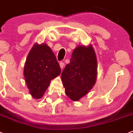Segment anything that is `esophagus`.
<instances>
[{
	"label": "esophagus",
	"instance_id": "34e87169",
	"mask_svg": "<svg viewBox=\"0 0 133 133\" xmlns=\"http://www.w3.org/2000/svg\"><path fill=\"white\" fill-rule=\"evenodd\" d=\"M59 65H60V67L61 69H63V68L64 67V65H65V64H64V62H61L60 63H59Z\"/></svg>",
	"mask_w": 133,
	"mask_h": 133
}]
</instances>
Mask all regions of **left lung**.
<instances>
[{
  "label": "left lung",
  "mask_w": 133,
  "mask_h": 133,
  "mask_svg": "<svg viewBox=\"0 0 133 133\" xmlns=\"http://www.w3.org/2000/svg\"><path fill=\"white\" fill-rule=\"evenodd\" d=\"M97 74V58L93 47L79 45L61 74L66 95L73 101H78L93 88Z\"/></svg>",
  "instance_id": "obj_1"
}]
</instances>
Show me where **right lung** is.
I'll use <instances>...</instances> for the list:
<instances>
[{
    "mask_svg": "<svg viewBox=\"0 0 133 133\" xmlns=\"http://www.w3.org/2000/svg\"><path fill=\"white\" fill-rule=\"evenodd\" d=\"M55 54L46 44H35L26 58L23 74L34 98L42 97L51 79L61 74Z\"/></svg>",
    "mask_w": 133,
    "mask_h": 133,
    "instance_id": "add662e5",
    "label": "right lung"
}]
</instances>
